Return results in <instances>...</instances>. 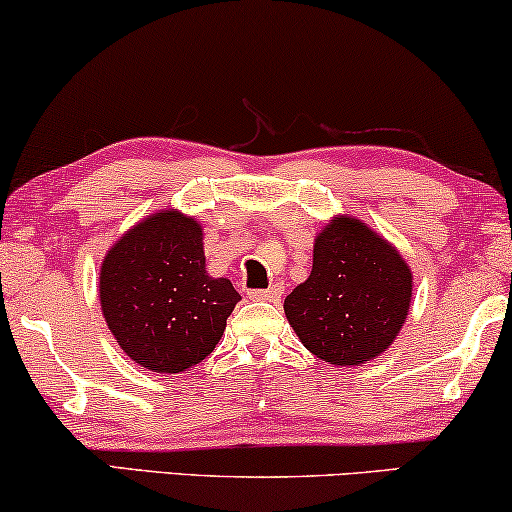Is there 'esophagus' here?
<instances>
[{
	"label": "esophagus",
	"mask_w": 512,
	"mask_h": 512,
	"mask_svg": "<svg viewBox=\"0 0 512 512\" xmlns=\"http://www.w3.org/2000/svg\"><path fill=\"white\" fill-rule=\"evenodd\" d=\"M282 284H272L270 289H251L249 298L254 300H279L282 298Z\"/></svg>",
	"instance_id": "esophagus-1"
}]
</instances>
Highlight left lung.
<instances>
[{
  "mask_svg": "<svg viewBox=\"0 0 512 512\" xmlns=\"http://www.w3.org/2000/svg\"><path fill=\"white\" fill-rule=\"evenodd\" d=\"M410 298L401 254L361 221L335 219L314 242L310 277L286 296L284 312L314 356L356 366L394 342Z\"/></svg>",
  "mask_w": 512,
  "mask_h": 512,
  "instance_id": "1",
  "label": "left lung"
}]
</instances>
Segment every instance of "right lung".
Returning <instances> with one entry per match:
<instances>
[{"mask_svg":"<svg viewBox=\"0 0 512 512\" xmlns=\"http://www.w3.org/2000/svg\"><path fill=\"white\" fill-rule=\"evenodd\" d=\"M237 300L230 279L207 275L200 223L170 209L128 230L102 263L109 331L153 373H181L207 359Z\"/></svg>","mask_w":512,"mask_h":512,"instance_id":"1","label":"right lung"}]
</instances>
